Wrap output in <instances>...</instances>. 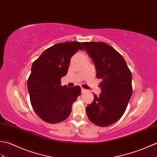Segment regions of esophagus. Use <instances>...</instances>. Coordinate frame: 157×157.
I'll return each mask as SVG.
<instances>
[{"instance_id":"obj_1","label":"esophagus","mask_w":157,"mask_h":157,"mask_svg":"<svg viewBox=\"0 0 157 157\" xmlns=\"http://www.w3.org/2000/svg\"><path fill=\"white\" fill-rule=\"evenodd\" d=\"M85 91H86V89H83V88H81V92H82V93H85Z\"/></svg>"}]
</instances>
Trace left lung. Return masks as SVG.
<instances>
[{
    "label": "left lung",
    "instance_id": "8db88e82",
    "mask_svg": "<svg viewBox=\"0 0 157 157\" xmlns=\"http://www.w3.org/2000/svg\"><path fill=\"white\" fill-rule=\"evenodd\" d=\"M94 62L97 78H101L99 97L86 108L93 123L107 127L119 121L132 97V75L123 56L110 44L101 42L82 43Z\"/></svg>",
    "mask_w": 157,
    "mask_h": 157
}]
</instances>
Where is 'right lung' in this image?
Returning a JSON list of instances; mask_svg holds the SVG:
<instances>
[{"instance_id": "obj_1", "label": "right lung", "mask_w": 157, "mask_h": 157, "mask_svg": "<svg viewBox=\"0 0 157 157\" xmlns=\"http://www.w3.org/2000/svg\"><path fill=\"white\" fill-rule=\"evenodd\" d=\"M78 50H84L80 42L57 43L44 50L32 66L28 79L31 105L38 116L48 123L66 120L71 113L73 102L81 94L78 85H61L70 59Z\"/></svg>"}]
</instances>
